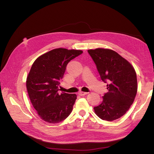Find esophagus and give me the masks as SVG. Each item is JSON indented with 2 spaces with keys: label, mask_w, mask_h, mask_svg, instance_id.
Masks as SVG:
<instances>
[{
  "label": "esophagus",
  "mask_w": 154,
  "mask_h": 154,
  "mask_svg": "<svg viewBox=\"0 0 154 154\" xmlns=\"http://www.w3.org/2000/svg\"><path fill=\"white\" fill-rule=\"evenodd\" d=\"M88 94V92H82V91H81V92H79V94L80 96H84V95H85V94Z\"/></svg>",
  "instance_id": "1"
}]
</instances>
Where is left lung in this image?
<instances>
[{
    "mask_svg": "<svg viewBox=\"0 0 154 154\" xmlns=\"http://www.w3.org/2000/svg\"><path fill=\"white\" fill-rule=\"evenodd\" d=\"M96 64L108 92L103 102L94 106L95 113L103 120L113 121L123 116L133 103L137 92V79L132 64L113 50L97 48L88 50Z\"/></svg>",
    "mask_w": 154,
    "mask_h": 154,
    "instance_id": "8db88e82",
    "label": "left lung"
}]
</instances>
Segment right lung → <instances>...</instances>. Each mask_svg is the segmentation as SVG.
Instances as JSON below:
<instances>
[{"instance_id":"add662e5","label":"right lung","mask_w":154,"mask_h":154,"mask_svg":"<svg viewBox=\"0 0 154 154\" xmlns=\"http://www.w3.org/2000/svg\"><path fill=\"white\" fill-rule=\"evenodd\" d=\"M82 50L54 49L36 58L26 79L30 102L46 122L57 124L71 114L77 99L75 94L59 92L66 65L82 54Z\"/></svg>"}]
</instances>
